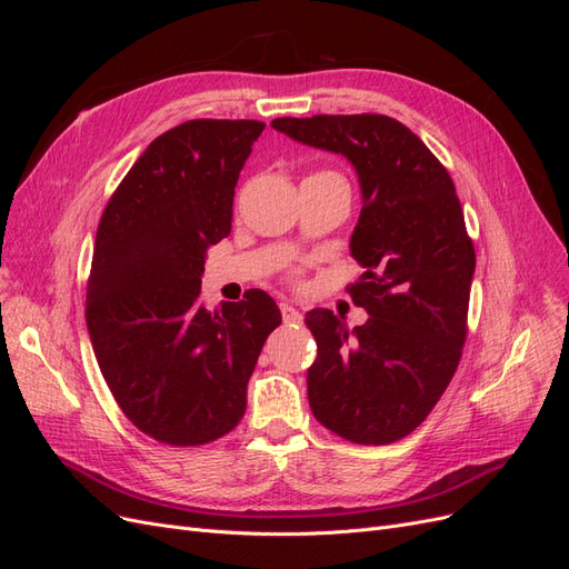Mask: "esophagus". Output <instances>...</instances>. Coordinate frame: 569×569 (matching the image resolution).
Listing matches in <instances>:
<instances>
[{"instance_id": "1", "label": "esophagus", "mask_w": 569, "mask_h": 569, "mask_svg": "<svg viewBox=\"0 0 569 569\" xmlns=\"http://www.w3.org/2000/svg\"><path fill=\"white\" fill-rule=\"evenodd\" d=\"M280 311H282V320H284L287 325H299V322L303 320L299 308H295L291 303H280Z\"/></svg>"}]
</instances>
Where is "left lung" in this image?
Masks as SVG:
<instances>
[{"instance_id":"1","label":"left lung","mask_w":569,"mask_h":569,"mask_svg":"<svg viewBox=\"0 0 569 569\" xmlns=\"http://www.w3.org/2000/svg\"><path fill=\"white\" fill-rule=\"evenodd\" d=\"M295 142L341 153L360 184L349 287L368 320L349 330L327 308L306 313L318 356L308 403L353 443L410 435L449 387L468 335L475 247L446 168L403 123L380 113L274 118Z\"/></svg>"}]
</instances>
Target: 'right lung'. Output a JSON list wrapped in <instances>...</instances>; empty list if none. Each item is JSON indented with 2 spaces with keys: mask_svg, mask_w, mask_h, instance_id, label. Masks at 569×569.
<instances>
[{
  "mask_svg": "<svg viewBox=\"0 0 569 569\" xmlns=\"http://www.w3.org/2000/svg\"><path fill=\"white\" fill-rule=\"evenodd\" d=\"M258 120H187L159 134L99 220L88 330L101 375L128 420L170 446L237 427L268 335L282 322L261 289L206 311V251L232 228V199Z\"/></svg>",
  "mask_w": 569,
  "mask_h": 569,
  "instance_id": "obj_1",
  "label": "right lung"
}]
</instances>
